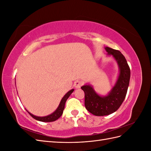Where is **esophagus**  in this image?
I'll use <instances>...</instances> for the list:
<instances>
[{"label":"esophagus","instance_id":"1","mask_svg":"<svg viewBox=\"0 0 151 151\" xmlns=\"http://www.w3.org/2000/svg\"><path fill=\"white\" fill-rule=\"evenodd\" d=\"M82 85H83V82L81 81H76L74 82V86H75L76 89L80 88Z\"/></svg>","mask_w":151,"mask_h":151}]
</instances>
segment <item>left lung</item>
<instances>
[{
	"label": "left lung",
	"mask_w": 151,
	"mask_h": 151,
	"mask_svg": "<svg viewBox=\"0 0 151 151\" xmlns=\"http://www.w3.org/2000/svg\"><path fill=\"white\" fill-rule=\"evenodd\" d=\"M105 49L108 54L114 57L119 67V76L115 86L106 97L97 95L91 86L81 87L85 94L86 108L96 116L110 115L118 110L126 97L130 78V67L120 51L108 47Z\"/></svg>",
	"instance_id": "1"
}]
</instances>
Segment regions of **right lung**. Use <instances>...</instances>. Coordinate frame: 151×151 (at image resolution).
I'll use <instances>...</instances> for the list:
<instances>
[{"mask_svg":"<svg viewBox=\"0 0 151 151\" xmlns=\"http://www.w3.org/2000/svg\"><path fill=\"white\" fill-rule=\"evenodd\" d=\"M73 91H74V89H71V90H70L69 91L67 92V93L64 95V97L62 98V100H61V102L59 104V106L58 107L56 111L53 112L52 114H50L49 115H47V116H45V117H37V116H35V115L30 114V112H28L27 110V111H28V113L32 117L37 121H42V122H52V121H56L58 119L62 116L63 110H64V108H65V102L67 100V99L69 97L70 94H71L73 92Z\"/></svg>","mask_w":151,"mask_h":151,"instance_id":"obj_1","label":"right lung"}]
</instances>
